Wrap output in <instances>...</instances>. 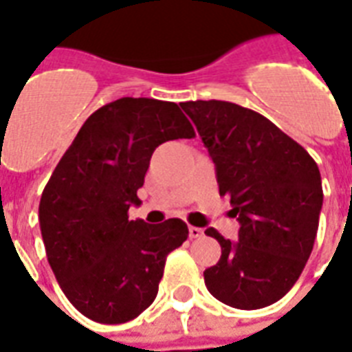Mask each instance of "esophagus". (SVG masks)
<instances>
[{
    "label": "esophagus",
    "instance_id": "esophagus-1",
    "mask_svg": "<svg viewBox=\"0 0 352 352\" xmlns=\"http://www.w3.org/2000/svg\"><path fill=\"white\" fill-rule=\"evenodd\" d=\"M188 233H190V239H201V236H203V229L201 228H196V226H190Z\"/></svg>",
    "mask_w": 352,
    "mask_h": 352
}]
</instances>
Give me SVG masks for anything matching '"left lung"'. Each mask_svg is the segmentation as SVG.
I'll use <instances>...</instances> for the list:
<instances>
[{
	"label": "left lung",
	"mask_w": 352,
	"mask_h": 352,
	"mask_svg": "<svg viewBox=\"0 0 352 352\" xmlns=\"http://www.w3.org/2000/svg\"><path fill=\"white\" fill-rule=\"evenodd\" d=\"M181 108L196 124L216 168L220 196L231 197L239 241L214 228L222 246L203 272L214 298L259 309L295 285L314 250L322 207L319 168L308 151L267 117L226 100H190Z\"/></svg>",
	"instance_id": "8db88e82"
}]
</instances>
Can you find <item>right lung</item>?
<instances>
[{
    "label": "right lung",
    "mask_w": 352,
    "mask_h": 352,
    "mask_svg": "<svg viewBox=\"0 0 352 352\" xmlns=\"http://www.w3.org/2000/svg\"><path fill=\"white\" fill-rule=\"evenodd\" d=\"M196 136L175 102L123 96L89 116L44 186L38 222L63 293L96 322L119 324L153 304L169 252L188 239L179 218L129 220L151 156Z\"/></svg>",
    "instance_id": "1"
}]
</instances>
